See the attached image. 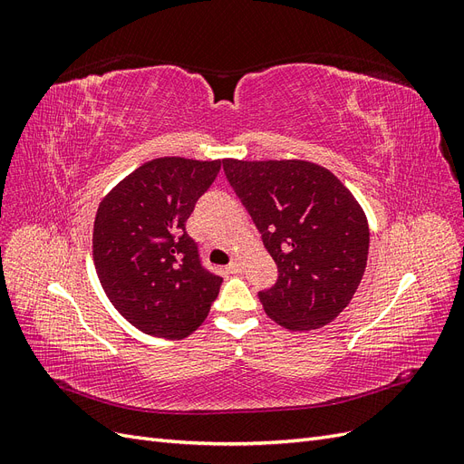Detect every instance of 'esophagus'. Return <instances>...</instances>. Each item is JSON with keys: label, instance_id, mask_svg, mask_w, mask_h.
Returning a JSON list of instances; mask_svg holds the SVG:
<instances>
[{"label": "esophagus", "instance_id": "obj_1", "mask_svg": "<svg viewBox=\"0 0 464 464\" xmlns=\"http://www.w3.org/2000/svg\"><path fill=\"white\" fill-rule=\"evenodd\" d=\"M242 269H244V263L240 259H232L230 261V265H228V271L230 273H234V275L236 273H242Z\"/></svg>", "mask_w": 464, "mask_h": 464}]
</instances>
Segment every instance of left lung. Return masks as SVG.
Segmentation results:
<instances>
[{
  "mask_svg": "<svg viewBox=\"0 0 464 464\" xmlns=\"http://www.w3.org/2000/svg\"><path fill=\"white\" fill-rule=\"evenodd\" d=\"M224 174L278 266L257 296L278 325H327L366 271L370 228L360 203L327 168L307 160L224 159Z\"/></svg>",
  "mask_w": 464,
  "mask_h": 464,
  "instance_id": "8db88e82",
  "label": "left lung"
}]
</instances>
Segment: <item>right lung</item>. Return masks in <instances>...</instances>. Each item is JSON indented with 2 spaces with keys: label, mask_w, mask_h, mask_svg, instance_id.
<instances>
[{
  "label": "right lung",
  "mask_w": 464,
  "mask_h": 464,
  "mask_svg": "<svg viewBox=\"0 0 464 464\" xmlns=\"http://www.w3.org/2000/svg\"><path fill=\"white\" fill-rule=\"evenodd\" d=\"M220 160L154 159L121 179L98 205L92 257L110 302L133 327L186 339L208 315L222 278L207 271L186 232L195 203Z\"/></svg>",
  "instance_id": "right-lung-1"
}]
</instances>
